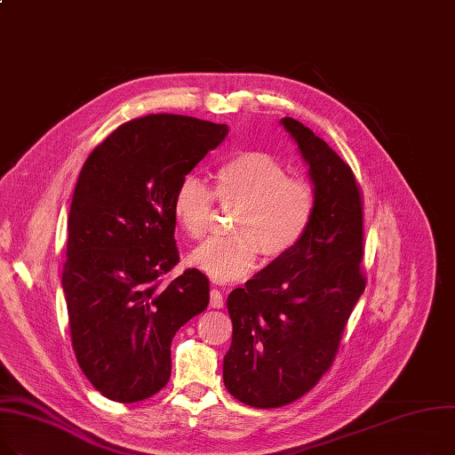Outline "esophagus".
<instances>
[{
  "mask_svg": "<svg viewBox=\"0 0 455 455\" xmlns=\"http://www.w3.org/2000/svg\"><path fill=\"white\" fill-rule=\"evenodd\" d=\"M225 306V299H223V294L220 289H212L210 291V307L212 309H223Z\"/></svg>",
  "mask_w": 455,
  "mask_h": 455,
  "instance_id": "esophagus-1",
  "label": "esophagus"
}]
</instances>
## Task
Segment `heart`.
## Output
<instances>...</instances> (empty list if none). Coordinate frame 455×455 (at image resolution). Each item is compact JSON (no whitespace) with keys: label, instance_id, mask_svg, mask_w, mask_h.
I'll return each mask as SVG.
<instances>
[{"label":"heart","instance_id":"obj_1","mask_svg":"<svg viewBox=\"0 0 455 455\" xmlns=\"http://www.w3.org/2000/svg\"><path fill=\"white\" fill-rule=\"evenodd\" d=\"M216 197L237 208L232 235L208 237L188 254V263L216 282L249 276L258 254L278 259L298 247L316 216V192L287 168L261 151L241 154L216 173ZM214 196L201 179L188 175L173 194L172 212L177 225L199 237L210 223Z\"/></svg>","mask_w":455,"mask_h":455}]
</instances>
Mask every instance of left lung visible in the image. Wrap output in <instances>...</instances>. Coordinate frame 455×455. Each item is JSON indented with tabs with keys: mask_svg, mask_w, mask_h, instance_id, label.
<instances>
[{
	"mask_svg": "<svg viewBox=\"0 0 455 455\" xmlns=\"http://www.w3.org/2000/svg\"><path fill=\"white\" fill-rule=\"evenodd\" d=\"M280 124L309 168L316 216L296 249L227 298L232 344L223 380L232 397L254 408L285 406L316 386L366 287L362 201L351 168L298 120L283 116Z\"/></svg>",
	"mask_w": 455,
	"mask_h": 455,
	"instance_id": "1",
	"label": "left lung"
}]
</instances>
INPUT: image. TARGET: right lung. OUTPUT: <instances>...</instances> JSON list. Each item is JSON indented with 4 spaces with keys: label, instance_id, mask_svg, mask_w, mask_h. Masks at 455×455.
<instances>
[{
    "label": "right lung",
    "instance_id": "obj_1",
    "mask_svg": "<svg viewBox=\"0 0 455 455\" xmlns=\"http://www.w3.org/2000/svg\"><path fill=\"white\" fill-rule=\"evenodd\" d=\"M227 135V124L148 115L116 128L84 163L62 287L78 366L109 401L139 403L163 389L175 332L208 306L201 270L168 287L159 278L179 261L173 194Z\"/></svg>",
    "mask_w": 455,
    "mask_h": 455
}]
</instances>
